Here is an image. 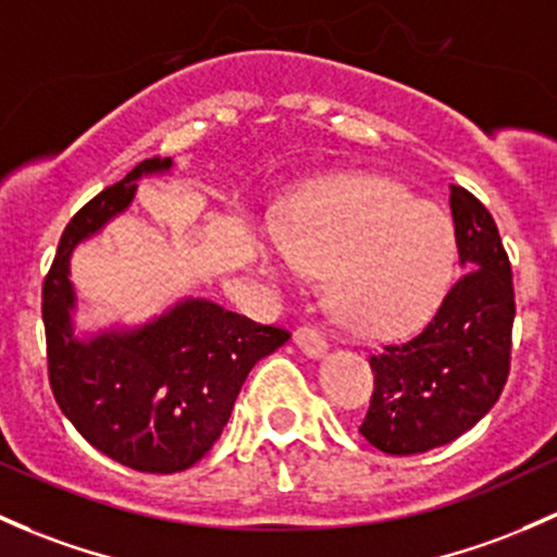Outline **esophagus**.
<instances>
[{
	"mask_svg": "<svg viewBox=\"0 0 557 557\" xmlns=\"http://www.w3.org/2000/svg\"><path fill=\"white\" fill-rule=\"evenodd\" d=\"M294 342H296V347L301 349V352H307L309 357L325 355V349H327V342H325L323 333H320L318 327L309 325V323H304V325L296 327Z\"/></svg>",
	"mask_w": 557,
	"mask_h": 557,
	"instance_id": "esophagus-1",
	"label": "esophagus"
}]
</instances>
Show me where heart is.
Here are the masks:
<instances>
[{
  "label": "heart",
  "mask_w": 557,
  "mask_h": 557,
  "mask_svg": "<svg viewBox=\"0 0 557 557\" xmlns=\"http://www.w3.org/2000/svg\"><path fill=\"white\" fill-rule=\"evenodd\" d=\"M261 263L327 269V296L347 325L403 333L446 296L456 263L454 221L384 178L320 186L285 210L261 243Z\"/></svg>",
  "instance_id": "heart-1"
}]
</instances>
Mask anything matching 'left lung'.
I'll return each instance as SVG.
<instances>
[{"instance_id": "1", "label": "left lung", "mask_w": 557, "mask_h": 557, "mask_svg": "<svg viewBox=\"0 0 557 557\" xmlns=\"http://www.w3.org/2000/svg\"><path fill=\"white\" fill-rule=\"evenodd\" d=\"M459 263L435 318L371 355L373 395L360 435L392 456L446 446L494 408L510 376L512 267L494 215L450 184Z\"/></svg>"}]
</instances>
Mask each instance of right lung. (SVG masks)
I'll list each match as a JSON object with an SVG mask.
<instances>
[{
  "instance_id": "obj_1",
  "label": "right lung",
  "mask_w": 557,
  "mask_h": 557,
  "mask_svg": "<svg viewBox=\"0 0 557 557\" xmlns=\"http://www.w3.org/2000/svg\"><path fill=\"white\" fill-rule=\"evenodd\" d=\"M171 165V157L138 162L79 208L42 283L47 376L58 408L90 446L151 475L197 465L224 432L250 368L290 338L283 327L202 298L175 304L138 331L101 333L90 342L74 336V245L131 205L140 175Z\"/></svg>"
}]
</instances>
